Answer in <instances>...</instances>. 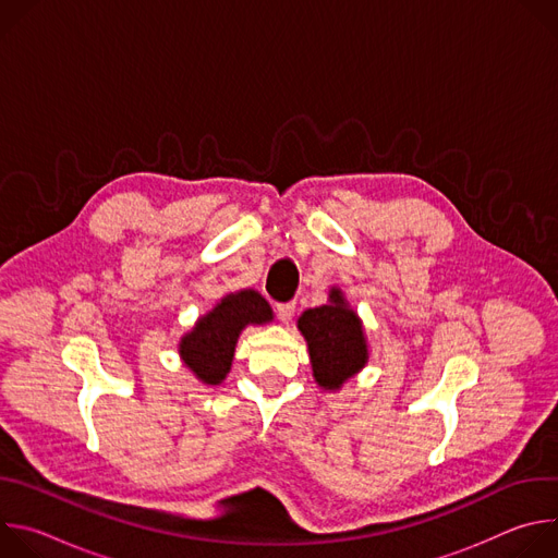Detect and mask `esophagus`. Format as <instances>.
Returning <instances> with one entry per match:
<instances>
[{
    "label": "esophagus",
    "mask_w": 558,
    "mask_h": 558,
    "mask_svg": "<svg viewBox=\"0 0 558 558\" xmlns=\"http://www.w3.org/2000/svg\"><path fill=\"white\" fill-rule=\"evenodd\" d=\"M276 311H278V315H280V320H282V323H289L291 317H293V313H295V302H293V300H289V302H280V304L276 306Z\"/></svg>",
    "instance_id": "34e87169"
}]
</instances>
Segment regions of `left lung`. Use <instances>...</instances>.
I'll return each instance as SVG.
<instances>
[{
  "instance_id": "obj_1",
  "label": "left lung",
  "mask_w": 558,
  "mask_h": 558,
  "mask_svg": "<svg viewBox=\"0 0 558 558\" xmlns=\"http://www.w3.org/2000/svg\"><path fill=\"white\" fill-rule=\"evenodd\" d=\"M298 329L308 347L313 377L325 390H340L366 366L368 347L362 320L340 289L329 291V304L306 308L298 317Z\"/></svg>"
}]
</instances>
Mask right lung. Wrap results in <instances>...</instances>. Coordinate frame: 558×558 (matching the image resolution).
<instances>
[{"instance_id": "1", "label": "right lung", "mask_w": 558, "mask_h": 558, "mask_svg": "<svg viewBox=\"0 0 558 558\" xmlns=\"http://www.w3.org/2000/svg\"><path fill=\"white\" fill-rule=\"evenodd\" d=\"M271 320L274 311L258 291L241 289L227 293L181 338L179 355L196 379L207 386H218L231 368L235 342L243 329Z\"/></svg>"}]
</instances>
